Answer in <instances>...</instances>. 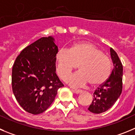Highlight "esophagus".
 Returning a JSON list of instances; mask_svg holds the SVG:
<instances>
[{
	"mask_svg": "<svg viewBox=\"0 0 135 135\" xmlns=\"http://www.w3.org/2000/svg\"><path fill=\"white\" fill-rule=\"evenodd\" d=\"M72 90H73V92H75V93L76 94H79V93H82V90H80V89H73Z\"/></svg>",
	"mask_w": 135,
	"mask_h": 135,
	"instance_id": "34e87169",
	"label": "esophagus"
}]
</instances>
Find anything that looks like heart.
<instances>
[{"instance_id": "1", "label": "heart", "mask_w": 135, "mask_h": 135, "mask_svg": "<svg viewBox=\"0 0 135 135\" xmlns=\"http://www.w3.org/2000/svg\"><path fill=\"white\" fill-rule=\"evenodd\" d=\"M55 59L56 73L63 80L78 65L79 71L67 80L73 86H83L87 83L93 86H99L109 79L111 73L110 58L90 42L75 44L69 50L60 49Z\"/></svg>"}]
</instances>
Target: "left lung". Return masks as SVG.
Returning a JSON list of instances; mask_svg holds the SVG:
<instances>
[{"mask_svg":"<svg viewBox=\"0 0 135 135\" xmlns=\"http://www.w3.org/2000/svg\"><path fill=\"white\" fill-rule=\"evenodd\" d=\"M113 69L109 79L100 85L93 94V102L88 110L94 114H100L109 110L119 99L123 90V65L117 52L110 49Z\"/></svg>","mask_w":135,"mask_h":135,"instance_id":"left-lung-1","label":"left lung"}]
</instances>
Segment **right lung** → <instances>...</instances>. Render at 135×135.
I'll list each match as a JSON object with an SVG mask.
<instances>
[{"instance_id": "obj_1", "label": "right lung", "mask_w": 135, "mask_h": 135, "mask_svg": "<svg viewBox=\"0 0 135 135\" xmlns=\"http://www.w3.org/2000/svg\"><path fill=\"white\" fill-rule=\"evenodd\" d=\"M58 46L51 36L42 37L23 49L12 70V88L21 107L38 114L52 104L64 85L55 70Z\"/></svg>"}]
</instances>
